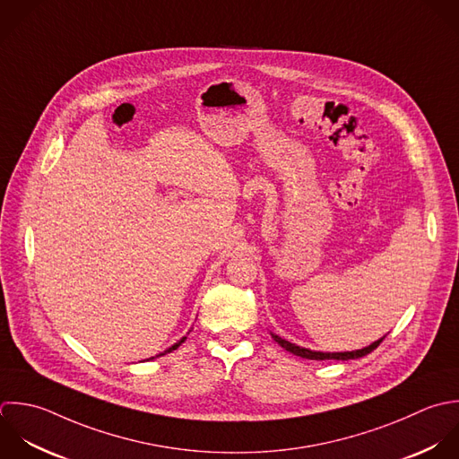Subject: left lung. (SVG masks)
<instances>
[{
  "label": "left lung",
  "mask_w": 459,
  "mask_h": 459,
  "mask_svg": "<svg viewBox=\"0 0 459 459\" xmlns=\"http://www.w3.org/2000/svg\"><path fill=\"white\" fill-rule=\"evenodd\" d=\"M273 336V340L282 347V349H286L288 352H291V354H295V356H300V358H306V359H316V361H324V359H342V361H345V359H358V358H363V356H367V354H370L372 351H376L379 345H381V342L385 340V338H381V340H377V342H374L372 345H368V347H365V349H361V351H354V352H315V351H309V349H302V347H297V345H293V343H290V342H286V340H282V338H279V336H275V334H272Z\"/></svg>",
  "instance_id": "8db88e82"
}]
</instances>
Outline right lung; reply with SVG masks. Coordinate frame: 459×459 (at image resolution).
Here are the masks:
<instances>
[{
  "mask_svg": "<svg viewBox=\"0 0 459 459\" xmlns=\"http://www.w3.org/2000/svg\"><path fill=\"white\" fill-rule=\"evenodd\" d=\"M184 340H186V338H182V340H180V342H178V343H175V345H173V347H169V349H168V351H166V352H171V351H175V349H178V347H180V345H182V343H184ZM166 352H164V354H166Z\"/></svg>",
  "mask_w": 459,
  "mask_h": 459,
  "instance_id": "1",
  "label": "right lung"
}]
</instances>
